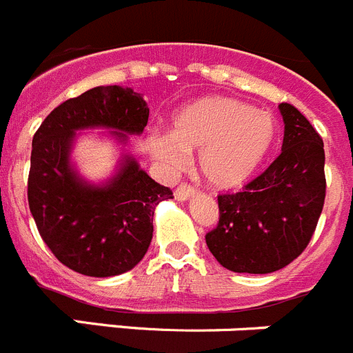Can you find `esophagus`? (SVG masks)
I'll use <instances>...</instances> for the list:
<instances>
[{
  "instance_id": "1",
  "label": "esophagus",
  "mask_w": 353,
  "mask_h": 353,
  "mask_svg": "<svg viewBox=\"0 0 353 353\" xmlns=\"http://www.w3.org/2000/svg\"><path fill=\"white\" fill-rule=\"evenodd\" d=\"M194 187L187 185V183H180L179 187H176V190H174V199L176 201H187V199H190L194 196Z\"/></svg>"
}]
</instances>
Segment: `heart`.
Masks as SVG:
<instances>
[{
	"mask_svg": "<svg viewBox=\"0 0 353 353\" xmlns=\"http://www.w3.org/2000/svg\"><path fill=\"white\" fill-rule=\"evenodd\" d=\"M276 138V121L229 96H206L183 106L171 132L154 134L147 147L168 170H180L198 152V170L216 190L243 187L266 161Z\"/></svg>",
	"mask_w": 353,
	"mask_h": 353,
	"instance_id": "b5f03b06",
	"label": "heart"
}]
</instances>
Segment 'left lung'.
Listing matches in <instances>:
<instances>
[{"instance_id": "8db88e82", "label": "left lung", "mask_w": 353, "mask_h": 353, "mask_svg": "<svg viewBox=\"0 0 353 353\" xmlns=\"http://www.w3.org/2000/svg\"><path fill=\"white\" fill-rule=\"evenodd\" d=\"M278 108L282 154L243 192L219 196V224L206 234L213 257L234 273L266 274L292 263L324 208V141L299 110Z\"/></svg>"}]
</instances>
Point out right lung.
Listing matches in <instances>:
<instances>
[{"mask_svg":"<svg viewBox=\"0 0 353 353\" xmlns=\"http://www.w3.org/2000/svg\"><path fill=\"white\" fill-rule=\"evenodd\" d=\"M148 122L143 96L131 87L99 85L52 110L33 137L28 201L40 236L64 266L87 276H115L147 254L155 206L173 198L132 155L115 173L89 182L71 159L80 131L108 129L124 147Z\"/></svg>","mask_w":353,"mask_h":353,"instance_id":"right-lung-1","label":"right lung"}]
</instances>
